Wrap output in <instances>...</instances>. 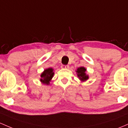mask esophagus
Wrapping results in <instances>:
<instances>
[{"mask_svg":"<svg viewBox=\"0 0 128 128\" xmlns=\"http://www.w3.org/2000/svg\"><path fill=\"white\" fill-rule=\"evenodd\" d=\"M68 65H62L61 66V68H64V69H67V68H68Z\"/></svg>","mask_w":128,"mask_h":128,"instance_id":"esophagus-1","label":"esophagus"}]
</instances>
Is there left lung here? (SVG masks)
<instances>
[{
	"mask_svg": "<svg viewBox=\"0 0 128 128\" xmlns=\"http://www.w3.org/2000/svg\"><path fill=\"white\" fill-rule=\"evenodd\" d=\"M86 68L84 67H78V68L76 70V72L77 76L78 77L79 80L82 82L87 81L89 78V75H87L86 74Z\"/></svg>",
	"mask_w": 128,
	"mask_h": 128,
	"instance_id": "8db88e82",
	"label": "left lung"
}]
</instances>
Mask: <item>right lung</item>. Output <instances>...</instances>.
I'll return each instance as SVG.
<instances>
[{
	"label": "right lung",
	"instance_id": "obj_1",
	"mask_svg": "<svg viewBox=\"0 0 128 128\" xmlns=\"http://www.w3.org/2000/svg\"><path fill=\"white\" fill-rule=\"evenodd\" d=\"M54 72V69L51 67L46 68L40 74V81L44 84H50V82L53 77Z\"/></svg>",
	"mask_w": 128,
	"mask_h": 128
}]
</instances>
